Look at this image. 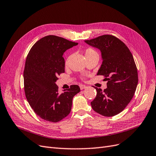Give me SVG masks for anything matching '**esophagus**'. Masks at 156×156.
Returning <instances> with one entry per match:
<instances>
[{"label": "esophagus", "mask_w": 156, "mask_h": 156, "mask_svg": "<svg viewBox=\"0 0 156 156\" xmlns=\"http://www.w3.org/2000/svg\"><path fill=\"white\" fill-rule=\"evenodd\" d=\"M79 87H80V88H81V90H83V89L86 88L87 87L86 85H83V84H80Z\"/></svg>", "instance_id": "obj_1"}]
</instances>
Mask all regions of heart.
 <instances>
[{
    "label": "heart",
    "mask_w": 156,
    "mask_h": 156,
    "mask_svg": "<svg viewBox=\"0 0 156 156\" xmlns=\"http://www.w3.org/2000/svg\"><path fill=\"white\" fill-rule=\"evenodd\" d=\"M98 55L97 52L92 48H88L84 51V56H85V57H87V56H92V55ZM69 58H70V56H68L66 61V65L68 63Z\"/></svg>",
    "instance_id": "heart-1"
}]
</instances>
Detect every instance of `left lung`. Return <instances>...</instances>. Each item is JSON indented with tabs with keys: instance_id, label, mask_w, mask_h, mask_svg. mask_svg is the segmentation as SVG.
I'll use <instances>...</instances> for the list:
<instances>
[{
	"instance_id": "left-lung-1",
	"label": "left lung",
	"mask_w": 156,
	"mask_h": 156,
	"mask_svg": "<svg viewBox=\"0 0 156 156\" xmlns=\"http://www.w3.org/2000/svg\"><path fill=\"white\" fill-rule=\"evenodd\" d=\"M88 45L100 49L103 60L97 75H104L107 88L97 91L91 102L94 111L104 116H113L123 111L133 98L138 84V73L128 48L112 35H103L90 40Z\"/></svg>"
}]
</instances>
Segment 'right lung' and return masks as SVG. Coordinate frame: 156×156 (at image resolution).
Returning a JSON list of instances; mask_svg holds the SVG:
<instances>
[{
	"label": "right lung",
	"mask_w": 156,
	"mask_h": 156,
	"mask_svg": "<svg viewBox=\"0 0 156 156\" xmlns=\"http://www.w3.org/2000/svg\"><path fill=\"white\" fill-rule=\"evenodd\" d=\"M78 44L53 35L39 40L32 47L25 62L24 88L27 100L36 114L45 120L57 122L71 111L72 100L81 90L72 85L60 94L56 84L64 73V52Z\"/></svg>",
	"instance_id": "add662e5"
}]
</instances>
